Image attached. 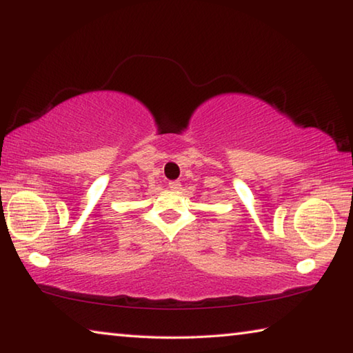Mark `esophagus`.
<instances>
[{"label":"esophagus","instance_id":"1","mask_svg":"<svg viewBox=\"0 0 353 353\" xmlns=\"http://www.w3.org/2000/svg\"><path fill=\"white\" fill-rule=\"evenodd\" d=\"M168 187H170L171 190H179V188H181V182H179V181H171V182L168 183Z\"/></svg>","mask_w":353,"mask_h":353}]
</instances>
